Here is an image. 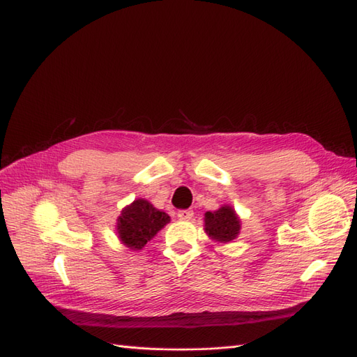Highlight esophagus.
<instances>
[{
	"label": "esophagus",
	"mask_w": 357,
	"mask_h": 357,
	"mask_svg": "<svg viewBox=\"0 0 357 357\" xmlns=\"http://www.w3.org/2000/svg\"><path fill=\"white\" fill-rule=\"evenodd\" d=\"M192 215H195V212L190 211V209H182V211L178 212V218L181 221H188V220L192 218Z\"/></svg>",
	"instance_id": "esophagus-1"
}]
</instances>
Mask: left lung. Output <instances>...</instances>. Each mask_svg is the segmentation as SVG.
<instances>
[{"mask_svg":"<svg viewBox=\"0 0 357 357\" xmlns=\"http://www.w3.org/2000/svg\"><path fill=\"white\" fill-rule=\"evenodd\" d=\"M203 229L206 235L218 243L235 241L241 231V218L235 208L222 205L217 211H208L203 218Z\"/></svg>","mask_w":357,"mask_h":357,"instance_id":"left-lung-1","label":"left lung"}]
</instances>
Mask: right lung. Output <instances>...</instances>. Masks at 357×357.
<instances>
[{"label": "right lung", "mask_w": 357, "mask_h": 357, "mask_svg": "<svg viewBox=\"0 0 357 357\" xmlns=\"http://www.w3.org/2000/svg\"><path fill=\"white\" fill-rule=\"evenodd\" d=\"M167 222H170V217L165 211L157 209L146 199H136L133 203L122 208L115 230L122 245L139 251Z\"/></svg>", "instance_id": "add662e5"}]
</instances>
